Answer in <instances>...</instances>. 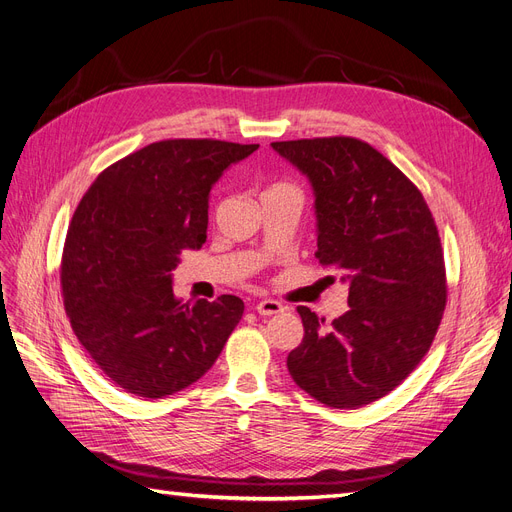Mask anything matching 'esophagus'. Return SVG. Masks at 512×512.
Segmentation results:
<instances>
[{"mask_svg": "<svg viewBox=\"0 0 512 512\" xmlns=\"http://www.w3.org/2000/svg\"><path fill=\"white\" fill-rule=\"evenodd\" d=\"M255 310L261 316H274V314H280L285 308H282V304H280V301H276V299H263V301H259V304L255 306Z\"/></svg>", "mask_w": 512, "mask_h": 512, "instance_id": "1", "label": "esophagus"}]
</instances>
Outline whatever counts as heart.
<instances>
[{
    "instance_id": "b5f03b06",
    "label": "heart",
    "mask_w": 512,
    "mask_h": 512,
    "mask_svg": "<svg viewBox=\"0 0 512 512\" xmlns=\"http://www.w3.org/2000/svg\"><path fill=\"white\" fill-rule=\"evenodd\" d=\"M276 187H289V185H276Z\"/></svg>"
}]
</instances>
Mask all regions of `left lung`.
<instances>
[{
    "label": "left lung",
    "instance_id": "1",
    "mask_svg": "<svg viewBox=\"0 0 512 512\" xmlns=\"http://www.w3.org/2000/svg\"><path fill=\"white\" fill-rule=\"evenodd\" d=\"M314 189L318 251L348 282L350 310L325 327L299 306L293 382L335 409L382 399L418 367L441 325L447 280L437 223L399 168L369 143L323 137L272 143Z\"/></svg>",
    "mask_w": 512,
    "mask_h": 512
}]
</instances>
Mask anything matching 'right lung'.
<instances>
[{"label":"right lung","mask_w":512,"mask_h":512,"mask_svg":"<svg viewBox=\"0 0 512 512\" xmlns=\"http://www.w3.org/2000/svg\"><path fill=\"white\" fill-rule=\"evenodd\" d=\"M259 145L215 139L151 143L94 179L69 223L61 287L71 329L118 388L162 399L198 382L240 323L236 295L183 301L173 272L200 249L208 194Z\"/></svg>","instance_id":"1"}]
</instances>
